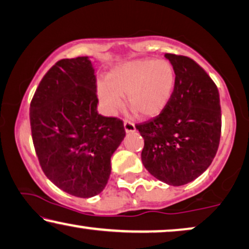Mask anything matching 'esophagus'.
Here are the masks:
<instances>
[{
    "mask_svg": "<svg viewBox=\"0 0 249 249\" xmlns=\"http://www.w3.org/2000/svg\"><path fill=\"white\" fill-rule=\"evenodd\" d=\"M124 128H125V131H126V133H131V132L135 131V125L132 122L125 121L124 122Z\"/></svg>",
    "mask_w": 249,
    "mask_h": 249,
    "instance_id": "1",
    "label": "esophagus"
}]
</instances>
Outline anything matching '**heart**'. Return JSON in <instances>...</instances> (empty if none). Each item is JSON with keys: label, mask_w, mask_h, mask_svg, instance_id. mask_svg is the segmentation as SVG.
<instances>
[{"label": "heart", "mask_w": 249, "mask_h": 249, "mask_svg": "<svg viewBox=\"0 0 249 249\" xmlns=\"http://www.w3.org/2000/svg\"><path fill=\"white\" fill-rule=\"evenodd\" d=\"M177 72L167 60L138 59L119 64L111 69L107 81L98 86L101 105L109 114H115L127 105L141 117H154L170 104Z\"/></svg>", "instance_id": "1"}]
</instances>
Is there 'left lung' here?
<instances>
[{"instance_id": "1", "label": "left lung", "mask_w": 249, "mask_h": 249, "mask_svg": "<svg viewBox=\"0 0 249 249\" xmlns=\"http://www.w3.org/2000/svg\"><path fill=\"white\" fill-rule=\"evenodd\" d=\"M177 72L167 107L135 127L144 139L142 164L152 177L183 185L207 170L221 137L220 94L212 78L192 59L166 53Z\"/></svg>"}]
</instances>
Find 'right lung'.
Returning a JSON list of instances; mask_svg holds the SVG:
<instances>
[{"instance_id":"obj_1","label":"right lung","mask_w":249,"mask_h":249,"mask_svg":"<svg viewBox=\"0 0 249 249\" xmlns=\"http://www.w3.org/2000/svg\"><path fill=\"white\" fill-rule=\"evenodd\" d=\"M97 77L89 57L61 59L44 75L29 108L32 138L43 172L75 197L100 194L124 125L97 110Z\"/></svg>"}]
</instances>
